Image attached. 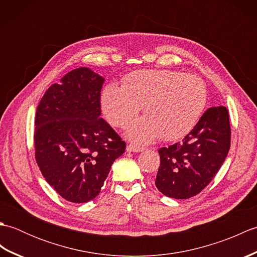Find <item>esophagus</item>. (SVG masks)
Segmentation results:
<instances>
[{
    "instance_id": "esophagus-1",
    "label": "esophagus",
    "mask_w": 257,
    "mask_h": 257,
    "mask_svg": "<svg viewBox=\"0 0 257 257\" xmlns=\"http://www.w3.org/2000/svg\"><path fill=\"white\" fill-rule=\"evenodd\" d=\"M127 150L130 151V152H140V151H144L145 148H144V147H140V146H137V145L130 144V145L127 146Z\"/></svg>"
}]
</instances>
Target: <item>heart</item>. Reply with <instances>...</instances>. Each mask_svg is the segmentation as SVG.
<instances>
[{"label": "heart", "instance_id": "1", "mask_svg": "<svg viewBox=\"0 0 257 257\" xmlns=\"http://www.w3.org/2000/svg\"><path fill=\"white\" fill-rule=\"evenodd\" d=\"M206 100V86L199 76L141 69L125 76L122 87H106L101 106L108 121L116 127H125L143 106L146 117L132 123L128 136L139 143H149L159 136L166 141L187 136L198 123Z\"/></svg>", "mask_w": 257, "mask_h": 257}]
</instances>
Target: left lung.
<instances>
[{"label": "left lung", "mask_w": 257, "mask_h": 257, "mask_svg": "<svg viewBox=\"0 0 257 257\" xmlns=\"http://www.w3.org/2000/svg\"><path fill=\"white\" fill-rule=\"evenodd\" d=\"M231 146L226 107H211L181 143L159 149L155 184L162 194L189 199L199 194L224 162Z\"/></svg>", "instance_id": "obj_1"}]
</instances>
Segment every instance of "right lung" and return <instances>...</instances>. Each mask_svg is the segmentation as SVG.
Masks as SVG:
<instances>
[{"label": "right lung", "instance_id": "right-lung-1", "mask_svg": "<svg viewBox=\"0 0 257 257\" xmlns=\"http://www.w3.org/2000/svg\"><path fill=\"white\" fill-rule=\"evenodd\" d=\"M103 78L86 67L53 84L35 114V160L51 187L73 203L99 194L111 165L125 150L121 137L100 118Z\"/></svg>", "mask_w": 257, "mask_h": 257}]
</instances>
